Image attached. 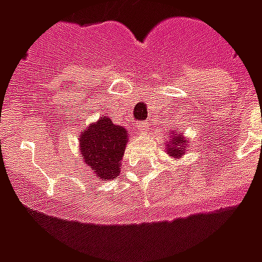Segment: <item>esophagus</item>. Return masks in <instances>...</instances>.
<instances>
[{
    "label": "esophagus",
    "mask_w": 262,
    "mask_h": 262,
    "mask_svg": "<svg viewBox=\"0 0 262 262\" xmlns=\"http://www.w3.org/2000/svg\"><path fill=\"white\" fill-rule=\"evenodd\" d=\"M136 129L140 132V133H146L148 129V123L147 122H137Z\"/></svg>",
    "instance_id": "esophagus-1"
}]
</instances>
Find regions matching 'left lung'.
<instances>
[{
  "label": "left lung",
  "instance_id": "1",
  "mask_svg": "<svg viewBox=\"0 0 262 262\" xmlns=\"http://www.w3.org/2000/svg\"><path fill=\"white\" fill-rule=\"evenodd\" d=\"M170 139H167L165 142V153L168 154L172 159H182V156L185 154L188 148V139L184 136V133H180L178 130H174L168 135Z\"/></svg>",
  "mask_w": 262,
  "mask_h": 262
}]
</instances>
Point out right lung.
<instances>
[{
    "instance_id": "1",
    "label": "right lung",
    "mask_w": 262,
    "mask_h": 262,
    "mask_svg": "<svg viewBox=\"0 0 262 262\" xmlns=\"http://www.w3.org/2000/svg\"><path fill=\"white\" fill-rule=\"evenodd\" d=\"M127 139L125 126L115 125L108 116H101L80 132L78 147L82 161L99 181H112L119 176Z\"/></svg>"
}]
</instances>
